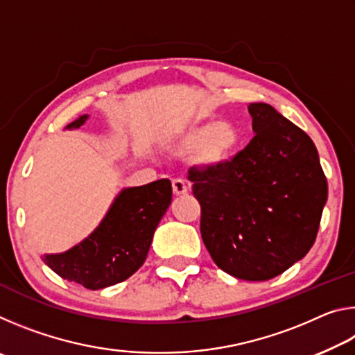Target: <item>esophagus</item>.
<instances>
[{
	"label": "esophagus",
	"mask_w": 355,
	"mask_h": 355,
	"mask_svg": "<svg viewBox=\"0 0 355 355\" xmlns=\"http://www.w3.org/2000/svg\"><path fill=\"white\" fill-rule=\"evenodd\" d=\"M172 191H173V194H175V196H184L186 192H188V186L184 184L183 180L177 178V180H173V182H172Z\"/></svg>",
	"instance_id": "34e87169"
}]
</instances>
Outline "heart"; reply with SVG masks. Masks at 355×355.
<instances>
[{
  "mask_svg": "<svg viewBox=\"0 0 355 355\" xmlns=\"http://www.w3.org/2000/svg\"><path fill=\"white\" fill-rule=\"evenodd\" d=\"M241 131L232 122H208L192 127L182 137V147L196 148V163L214 167L225 163L236 152Z\"/></svg>",
  "mask_w": 355,
  "mask_h": 355,
  "instance_id": "b5f03b06",
  "label": "heart"
}]
</instances>
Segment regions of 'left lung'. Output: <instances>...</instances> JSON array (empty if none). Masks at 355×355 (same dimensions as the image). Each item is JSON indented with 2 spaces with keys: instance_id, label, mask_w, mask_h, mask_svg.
<instances>
[{
  "instance_id": "8db88e82",
  "label": "left lung",
  "mask_w": 355,
  "mask_h": 355,
  "mask_svg": "<svg viewBox=\"0 0 355 355\" xmlns=\"http://www.w3.org/2000/svg\"><path fill=\"white\" fill-rule=\"evenodd\" d=\"M255 136L230 161L189 169L200 233L213 261L236 279L263 282L307 255L327 200L313 141L266 103H250Z\"/></svg>"
}]
</instances>
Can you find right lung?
I'll return each mask as SVG.
<instances>
[{"instance_id":"add662e5","label":"right lung","mask_w":355,"mask_h":355,"mask_svg":"<svg viewBox=\"0 0 355 355\" xmlns=\"http://www.w3.org/2000/svg\"><path fill=\"white\" fill-rule=\"evenodd\" d=\"M86 120L84 114L67 128H80ZM171 202L167 178L123 189L91 235L64 254L44 255V261L62 279L87 290L120 284L146 261L153 233Z\"/></svg>"}]
</instances>
